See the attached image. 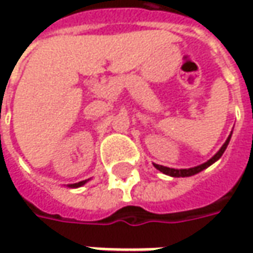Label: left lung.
<instances>
[{"label": "left lung", "instance_id": "obj_1", "mask_svg": "<svg viewBox=\"0 0 253 253\" xmlns=\"http://www.w3.org/2000/svg\"><path fill=\"white\" fill-rule=\"evenodd\" d=\"M229 139H231V136H228V139H227L225 143L222 145V148H221L209 162H206V163H203V165H200V166L191 168V169H170V168H165V166H161V165H155V168L158 170H161V171H163L165 174H169V176H173V177H187V176H193V174L199 173L201 170H204L206 168H209L210 165H212L215 161H218L219 158L222 156V153L227 149Z\"/></svg>", "mask_w": 253, "mask_h": 253}]
</instances>
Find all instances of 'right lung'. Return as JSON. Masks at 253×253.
I'll return each mask as SVG.
<instances>
[{
	"mask_svg": "<svg viewBox=\"0 0 253 253\" xmlns=\"http://www.w3.org/2000/svg\"><path fill=\"white\" fill-rule=\"evenodd\" d=\"M84 183H85V180H83V181H79V183H74V184H72L70 187H80V186H83Z\"/></svg>",
	"mask_w": 253,
	"mask_h": 253,
	"instance_id": "1",
	"label": "right lung"
}]
</instances>
